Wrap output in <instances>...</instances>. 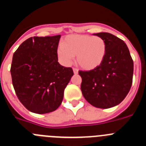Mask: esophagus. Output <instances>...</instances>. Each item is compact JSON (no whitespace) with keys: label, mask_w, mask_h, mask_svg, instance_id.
<instances>
[{"label":"esophagus","mask_w":146,"mask_h":146,"mask_svg":"<svg viewBox=\"0 0 146 146\" xmlns=\"http://www.w3.org/2000/svg\"><path fill=\"white\" fill-rule=\"evenodd\" d=\"M73 72H74V74H78V69H75V68H74V69H73Z\"/></svg>","instance_id":"obj_1"}]
</instances>
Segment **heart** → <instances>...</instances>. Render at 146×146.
<instances>
[{
	"label": "heart",
	"mask_w": 146,
	"mask_h": 146,
	"mask_svg": "<svg viewBox=\"0 0 146 146\" xmlns=\"http://www.w3.org/2000/svg\"><path fill=\"white\" fill-rule=\"evenodd\" d=\"M107 52L104 40L99 36L90 35H69L56 51L60 64L70 65L77 56L78 65L86 70H92L101 65Z\"/></svg>",
	"instance_id": "b5f03b06"
}]
</instances>
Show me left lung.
<instances>
[{
  "label": "left lung",
  "mask_w": 146,
  "mask_h": 146,
  "mask_svg": "<svg viewBox=\"0 0 146 146\" xmlns=\"http://www.w3.org/2000/svg\"><path fill=\"white\" fill-rule=\"evenodd\" d=\"M107 45V52L99 66L79 71L81 91L86 101L94 107L107 109L116 106L128 94L133 77L134 64L123 40L109 33H94Z\"/></svg>",
  "instance_id": "obj_1"
}]
</instances>
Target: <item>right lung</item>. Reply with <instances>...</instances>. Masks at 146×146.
Returning a JSON list of instances; mask_svg holds the SVG:
<instances>
[{
    "label": "right lung",
    "mask_w": 146,
    "mask_h": 146,
    "mask_svg": "<svg viewBox=\"0 0 146 146\" xmlns=\"http://www.w3.org/2000/svg\"><path fill=\"white\" fill-rule=\"evenodd\" d=\"M60 38V35L31 37L13 55V86L20 102L32 113L44 114L58 109L74 75L71 67L58 62Z\"/></svg>",
    "instance_id": "add662e5"
}]
</instances>
